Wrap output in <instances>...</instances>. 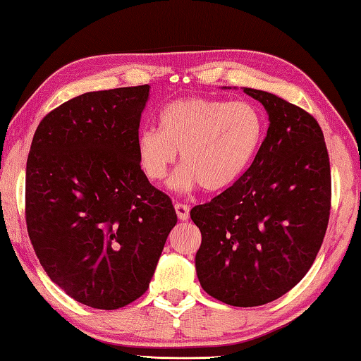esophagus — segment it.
<instances>
[{
	"mask_svg": "<svg viewBox=\"0 0 361 361\" xmlns=\"http://www.w3.org/2000/svg\"><path fill=\"white\" fill-rule=\"evenodd\" d=\"M175 212H176V216H178L181 221H186L188 219H190V207H188L186 204L176 202L175 204Z\"/></svg>",
	"mask_w": 361,
	"mask_h": 361,
	"instance_id": "34e87169",
	"label": "esophagus"
}]
</instances>
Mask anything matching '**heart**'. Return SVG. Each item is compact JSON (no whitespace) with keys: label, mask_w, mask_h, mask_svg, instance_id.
<instances>
[{"label":"heart","mask_w":361,"mask_h":361,"mask_svg":"<svg viewBox=\"0 0 361 361\" xmlns=\"http://www.w3.org/2000/svg\"><path fill=\"white\" fill-rule=\"evenodd\" d=\"M260 114L247 102L181 98L162 109L159 130H142L136 140L138 162L147 178L160 181L180 151L181 170L170 181L176 191L202 186L219 192L234 185L259 151Z\"/></svg>","instance_id":"obj_1"}]
</instances>
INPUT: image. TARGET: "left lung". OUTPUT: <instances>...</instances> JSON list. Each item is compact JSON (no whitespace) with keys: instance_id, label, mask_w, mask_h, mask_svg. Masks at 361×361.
Here are the masks:
<instances>
[{"instance_id":"left-lung-1","label":"left lung","mask_w":361,"mask_h":361,"mask_svg":"<svg viewBox=\"0 0 361 361\" xmlns=\"http://www.w3.org/2000/svg\"><path fill=\"white\" fill-rule=\"evenodd\" d=\"M268 112V131L241 178L191 219L201 230L202 289L233 307L268 304L310 270L331 210V167L322 127L304 109L244 88Z\"/></svg>"}]
</instances>
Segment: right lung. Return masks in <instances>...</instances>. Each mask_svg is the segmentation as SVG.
Returning <instances> with one entry per match:
<instances>
[{
    "mask_svg": "<svg viewBox=\"0 0 361 361\" xmlns=\"http://www.w3.org/2000/svg\"><path fill=\"white\" fill-rule=\"evenodd\" d=\"M149 85L91 91L39 122L25 173V221L51 281L116 310L149 288L176 212L136 152Z\"/></svg>",
    "mask_w": 361,
    "mask_h": 361,
    "instance_id": "1",
    "label": "right lung"
}]
</instances>
